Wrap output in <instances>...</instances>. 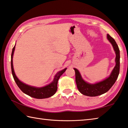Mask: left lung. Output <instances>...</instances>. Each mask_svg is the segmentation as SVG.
<instances>
[{"mask_svg": "<svg viewBox=\"0 0 128 128\" xmlns=\"http://www.w3.org/2000/svg\"><path fill=\"white\" fill-rule=\"evenodd\" d=\"M108 40L112 44L116 54V65L110 76L104 80L95 84H90L83 80L79 71L74 68L76 73V82L78 89L81 94L87 96L94 97L102 94L110 89L115 83L120 72V50L114 39L108 34L107 35Z\"/></svg>", "mask_w": 128, "mask_h": 128, "instance_id": "obj_1", "label": "left lung"}]
</instances>
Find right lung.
Here are the masks:
<instances>
[{
	"label": "right lung",
	"mask_w": 128,
	"mask_h": 128,
	"mask_svg": "<svg viewBox=\"0 0 128 128\" xmlns=\"http://www.w3.org/2000/svg\"><path fill=\"white\" fill-rule=\"evenodd\" d=\"M15 46L13 48L12 52L11 55V69L13 78L18 87H19L20 88V90H21L25 94H26L27 95H28V96L35 98H48V97L53 96V95L56 93L58 89L57 84L58 80H59L60 76L66 72V68H65L63 70L58 72L57 74L55 75L52 82L50 83L49 84L46 86L38 88L27 85L26 84H25V83L22 82L21 81H20L18 80L17 76H16L14 71L13 66V56L14 52L15 50Z\"/></svg>",
	"instance_id": "obj_1"
}]
</instances>
